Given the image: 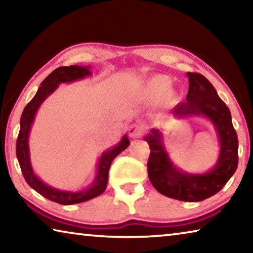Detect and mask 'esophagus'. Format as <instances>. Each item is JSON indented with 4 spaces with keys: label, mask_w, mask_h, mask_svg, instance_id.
Here are the masks:
<instances>
[{
    "label": "esophagus",
    "mask_w": 253,
    "mask_h": 253,
    "mask_svg": "<svg viewBox=\"0 0 253 253\" xmlns=\"http://www.w3.org/2000/svg\"><path fill=\"white\" fill-rule=\"evenodd\" d=\"M142 134L143 128L142 126H139L138 124H134V125H131L129 127V129H128V135H129L130 138H137V137H139Z\"/></svg>",
    "instance_id": "esophagus-1"
}]
</instances>
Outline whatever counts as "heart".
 Listing matches in <instances>:
<instances>
[{
    "label": "heart",
    "mask_w": 253,
    "mask_h": 253,
    "mask_svg": "<svg viewBox=\"0 0 253 253\" xmlns=\"http://www.w3.org/2000/svg\"><path fill=\"white\" fill-rule=\"evenodd\" d=\"M172 79L168 76L157 75L149 78L144 85V97L147 100L157 102L163 101L166 106H173L178 102V92L173 88Z\"/></svg>",
    "instance_id": "1"
}]
</instances>
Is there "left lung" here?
I'll return each mask as SVG.
<instances>
[{
	"label": "left lung",
	"mask_w": 253,
	"mask_h": 253,
	"mask_svg": "<svg viewBox=\"0 0 253 253\" xmlns=\"http://www.w3.org/2000/svg\"><path fill=\"white\" fill-rule=\"evenodd\" d=\"M186 101L172 110L175 118L202 117L214 127L219 139L215 164L205 173H187L174 165L164 144L160 128H153L144 137L151 148L147 163L148 177L161 194L185 202H200L221 191L238 168V136L230 109L222 101L212 84L200 74L187 72Z\"/></svg>",
	"instance_id": "left-lung-1"
}]
</instances>
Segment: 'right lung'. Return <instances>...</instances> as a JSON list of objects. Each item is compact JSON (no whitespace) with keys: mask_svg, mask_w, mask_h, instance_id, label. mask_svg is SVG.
<instances>
[{"mask_svg":"<svg viewBox=\"0 0 253 253\" xmlns=\"http://www.w3.org/2000/svg\"><path fill=\"white\" fill-rule=\"evenodd\" d=\"M91 75V67L89 66H69L57 68L42 81L36 96L25 106L20 119V131L18 140H16V157H18L20 168L25 181L38 193L59 204L71 205L85 202V201L97 198L98 195L104 193L107 187V183H108V172L111 163H113L115 157L119 155L123 151H125L130 144L127 135H124L121 142L115 145L114 147L106 149L100 155L99 160H98L95 178L89 184L88 187L81 191L59 190V188H55L44 183L33 170L31 157H30L29 136L34 123V118H36V115L42 102L57 90L59 84L75 83L77 80H83Z\"/></svg>","mask_w":253,"mask_h":253,"instance_id":"1","label":"right lung"}]
</instances>
